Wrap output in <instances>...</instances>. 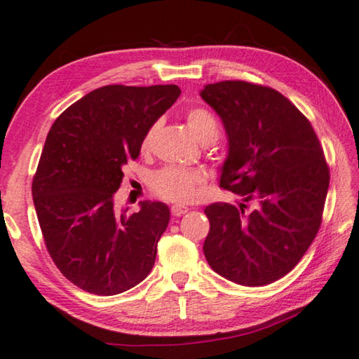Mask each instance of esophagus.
<instances>
[{
  "label": "esophagus",
  "instance_id": "1",
  "mask_svg": "<svg viewBox=\"0 0 359 359\" xmlns=\"http://www.w3.org/2000/svg\"><path fill=\"white\" fill-rule=\"evenodd\" d=\"M187 212H188V208H185V205L175 204V205H172V208H171V214H172L174 217H180V215L187 214Z\"/></svg>",
  "mask_w": 359,
  "mask_h": 359
}]
</instances>
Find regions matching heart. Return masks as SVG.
<instances>
[{
    "label": "heart",
    "mask_w": 359,
    "mask_h": 359,
    "mask_svg": "<svg viewBox=\"0 0 359 359\" xmlns=\"http://www.w3.org/2000/svg\"><path fill=\"white\" fill-rule=\"evenodd\" d=\"M187 125L193 136L199 142L208 145L215 142L220 136V123L214 114L205 107H193L187 112ZM158 131V123L151 125L145 133L141 142V150L150 151L154 145L155 136ZM150 190L160 199L169 203H191L201 196L204 187V175L199 171L179 168V166H166L151 174L150 177Z\"/></svg>",
    "instance_id": "heart-1"
}]
</instances>
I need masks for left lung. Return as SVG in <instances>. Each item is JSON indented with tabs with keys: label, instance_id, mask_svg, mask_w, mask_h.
<instances>
[{
	"label": "left lung",
	"instance_id": "obj_1",
	"mask_svg": "<svg viewBox=\"0 0 359 359\" xmlns=\"http://www.w3.org/2000/svg\"><path fill=\"white\" fill-rule=\"evenodd\" d=\"M229 151L220 187L239 208L214 203L204 255L217 274L245 287L287 276L317 236L330 187L323 147L311 121L282 93L245 81L205 85Z\"/></svg>",
	"mask_w": 359,
	"mask_h": 359
}]
</instances>
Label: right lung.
Instances as JSON below:
<instances>
[{
  "mask_svg": "<svg viewBox=\"0 0 359 359\" xmlns=\"http://www.w3.org/2000/svg\"><path fill=\"white\" fill-rule=\"evenodd\" d=\"M177 85H106L53 121L33 177V203L47 252L83 291L114 296L149 276L169 223L163 203L114 210L121 168L141 154L147 130L179 98Z\"/></svg>",
  "mask_w": 359,
  "mask_h": 359,
  "instance_id": "1",
  "label": "right lung"
}]
</instances>
